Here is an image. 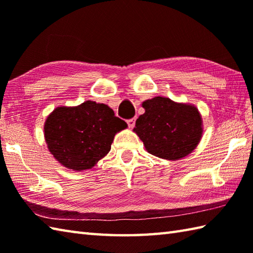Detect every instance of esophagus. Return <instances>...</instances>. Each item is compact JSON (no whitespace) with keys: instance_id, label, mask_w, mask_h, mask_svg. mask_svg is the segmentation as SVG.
I'll return each mask as SVG.
<instances>
[{"instance_id":"1","label":"esophagus","mask_w":253,"mask_h":253,"mask_svg":"<svg viewBox=\"0 0 253 253\" xmlns=\"http://www.w3.org/2000/svg\"><path fill=\"white\" fill-rule=\"evenodd\" d=\"M127 124H128V126H129L130 128H132L133 126H135V124H136V117L130 118V120H127Z\"/></svg>"}]
</instances>
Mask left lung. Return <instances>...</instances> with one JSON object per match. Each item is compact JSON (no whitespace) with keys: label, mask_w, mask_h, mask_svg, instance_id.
<instances>
[{"label":"left lung","mask_w":253,"mask_h":253,"mask_svg":"<svg viewBox=\"0 0 253 253\" xmlns=\"http://www.w3.org/2000/svg\"><path fill=\"white\" fill-rule=\"evenodd\" d=\"M146 112L133 130L155 157L178 160L193 151L202 136V120L195 106L157 96L142 103Z\"/></svg>","instance_id":"1"}]
</instances>
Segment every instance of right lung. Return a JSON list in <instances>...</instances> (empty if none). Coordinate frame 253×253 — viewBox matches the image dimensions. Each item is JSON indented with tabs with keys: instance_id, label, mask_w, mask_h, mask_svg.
<instances>
[{
	"instance_id": "add662e5",
	"label": "right lung",
	"mask_w": 253,
	"mask_h": 253,
	"mask_svg": "<svg viewBox=\"0 0 253 253\" xmlns=\"http://www.w3.org/2000/svg\"><path fill=\"white\" fill-rule=\"evenodd\" d=\"M126 127L107 105L85 101L53 111L45 122L44 137L58 162L67 169L84 170L110 152L115 133Z\"/></svg>"
}]
</instances>
